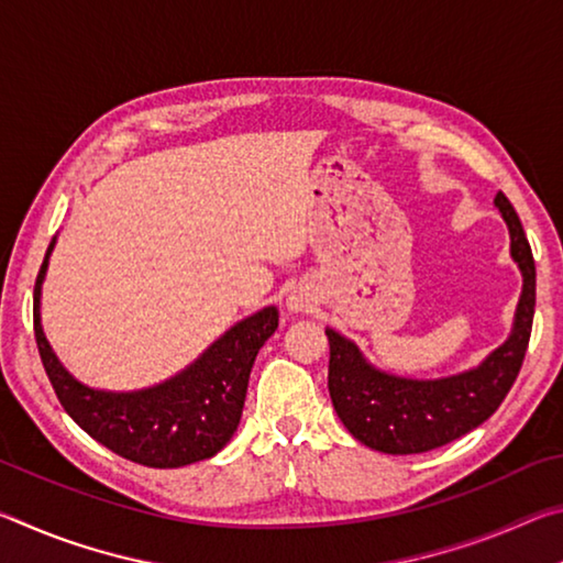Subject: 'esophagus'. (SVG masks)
<instances>
[{"mask_svg":"<svg viewBox=\"0 0 563 563\" xmlns=\"http://www.w3.org/2000/svg\"><path fill=\"white\" fill-rule=\"evenodd\" d=\"M288 305H290V310H300V308H302V302H300V300H295V298H290V300H288Z\"/></svg>","mask_w":563,"mask_h":563,"instance_id":"obj_1","label":"esophagus"}]
</instances>
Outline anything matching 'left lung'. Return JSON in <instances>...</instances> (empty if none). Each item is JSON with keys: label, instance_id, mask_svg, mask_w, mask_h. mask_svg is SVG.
Segmentation results:
<instances>
[{"label": "left lung", "instance_id": "obj_1", "mask_svg": "<svg viewBox=\"0 0 563 563\" xmlns=\"http://www.w3.org/2000/svg\"><path fill=\"white\" fill-rule=\"evenodd\" d=\"M494 203L509 225L511 258L523 275V288L511 335L479 367L440 379L387 375L362 357L355 342L335 330H325L330 342L328 389L332 407L350 434L362 444L385 454L437 450L487 422L517 379L531 338L537 265L509 198L497 194Z\"/></svg>", "mask_w": 563, "mask_h": 563}]
</instances>
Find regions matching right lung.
I'll return each mask as SVG.
<instances>
[{
    "label": "right lung",
    "instance_id": "obj_1",
    "mask_svg": "<svg viewBox=\"0 0 563 563\" xmlns=\"http://www.w3.org/2000/svg\"><path fill=\"white\" fill-rule=\"evenodd\" d=\"M54 241L34 285V338L62 407L93 440L123 460L176 470L208 460L231 442L243 415L247 377L258 350L278 328V310L263 308L218 338L194 365L136 393H107L74 379L42 330L40 298Z\"/></svg>",
    "mask_w": 563,
    "mask_h": 563
}]
</instances>
